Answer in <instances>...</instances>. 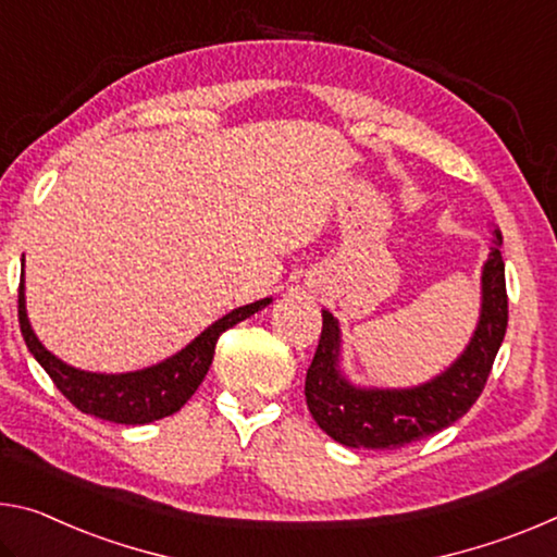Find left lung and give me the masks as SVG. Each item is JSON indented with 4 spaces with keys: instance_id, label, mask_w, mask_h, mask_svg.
<instances>
[{
    "instance_id": "obj_1",
    "label": "left lung",
    "mask_w": 557,
    "mask_h": 557,
    "mask_svg": "<svg viewBox=\"0 0 557 557\" xmlns=\"http://www.w3.org/2000/svg\"><path fill=\"white\" fill-rule=\"evenodd\" d=\"M500 233L483 268V310L469 349L434 382L406 392H364L337 372L339 330L330 312L322 314V334L307 369L305 396L324 434L351 448H399L436 434L463 417L488 382L491 367L508 326L506 264Z\"/></svg>"
}]
</instances>
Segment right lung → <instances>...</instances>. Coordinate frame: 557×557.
Here are the masks:
<instances>
[{"label":"right lung","mask_w":557,"mask_h":557,"mask_svg":"<svg viewBox=\"0 0 557 557\" xmlns=\"http://www.w3.org/2000/svg\"><path fill=\"white\" fill-rule=\"evenodd\" d=\"M268 305L270 299H260V302L237 307L231 314H225L223 320L208 326V330L202 332L196 342H190L181 355L165 359L163 364L158 367L131 374H88L78 372L74 367H66L64 361H59L51 351L41 347V342L37 337H34L24 310V280H20L22 337L32 355L37 357V361L44 367V372L51 376L57 389L64 394L78 411L91 413V417H99L103 421L126 423V426L158 421L178 411L181 406L196 394L202 379H206L220 334Z\"/></svg>","instance_id":"add662e5"}]
</instances>
